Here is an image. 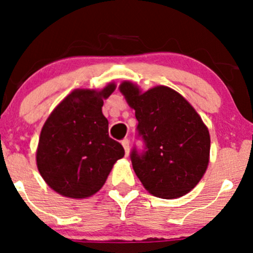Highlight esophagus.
Listing matches in <instances>:
<instances>
[{
    "label": "esophagus",
    "instance_id": "esophagus-1",
    "mask_svg": "<svg viewBox=\"0 0 253 253\" xmlns=\"http://www.w3.org/2000/svg\"><path fill=\"white\" fill-rule=\"evenodd\" d=\"M121 143H122V145H124L125 153H126V155H128V153H129V141L127 138H125Z\"/></svg>",
    "mask_w": 253,
    "mask_h": 253
}]
</instances>
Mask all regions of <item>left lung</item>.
I'll return each mask as SVG.
<instances>
[{
  "label": "left lung",
  "instance_id": "obj_1",
  "mask_svg": "<svg viewBox=\"0 0 253 253\" xmlns=\"http://www.w3.org/2000/svg\"><path fill=\"white\" fill-rule=\"evenodd\" d=\"M120 91L136 111L137 132L144 142L142 152H131L137 177L153 196H185L200 182L209 163L211 137L201 116L169 86L142 93L132 82H124Z\"/></svg>",
  "mask_w": 253,
  "mask_h": 253
}]
</instances>
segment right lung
Returning a JSON list of instances; mask_svg holds the SVG:
<instances>
[{
    "label": "right lung",
    "mask_w": 253,
    "mask_h": 253,
    "mask_svg": "<svg viewBox=\"0 0 253 253\" xmlns=\"http://www.w3.org/2000/svg\"><path fill=\"white\" fill-rule=\"evenodd\" d=\"M116 85L101 90L76 89L47 117L40 133L37 165L45 182L60 195L86 198L98 192L112 167L125 155L109 137L104 99Z\"/></svg>",
    "instance_id": "add662e5"
}]
</instances>
